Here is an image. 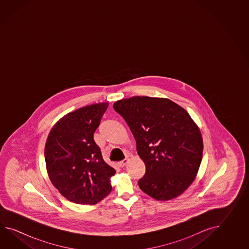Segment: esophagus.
<instances>
[{
	"instance_id": "esophagus-1",
	"label": "esophagus",
	"mask_w": 249,
	"mask_h": 249,
	"mask_svg": "<svg viewBox=\"0 0 249 249\" xmlns=\"http://www.w3.org/2000/svg\"><path fill=\"white\" fill-rule=\"evenodd\" d=\"M128 162H129V159H124V160H122V161H120V162L118 163V166H119V167H124V165H125V164H126L127 163H128Z\"/></svg>"
}]
</instances>
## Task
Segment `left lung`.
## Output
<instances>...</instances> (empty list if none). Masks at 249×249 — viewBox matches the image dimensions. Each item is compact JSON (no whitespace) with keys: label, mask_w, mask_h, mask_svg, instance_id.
I'll return each instance as SVG.
<instances>
[{"label":"left lung","mask_w":249,"mask_h":249,"mask_svg":"<svg viewBox=\"0 0 249 249\" xmlns=\"http://www.w3.org/2000/svg\"><path fill=\"white\" fill-rule=\"evenodd\" d=\"M113 107L130 127L146 165L140 189L159 201L181 195L196 179L204 148L189 113L168 99L148 96L123 99Z\"/></svg>","instance_id":"left-lung-1"}]
</instances>
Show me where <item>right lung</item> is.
<instances>
[{
	"label": "right lung",
	"mask_w": 249,
	"mask_h": 249,
	"mask_svg": "<svg viewBox=\"0 0 249 249\" xmlns=\"http://www.w3.org/2000/svg\"><path fill=\"white\" fill-rule=\"evenodd\" d=\"M108 107L91 104L61 117L49 132L44 157L48 176L68 200L95 205L112 190L116 170L107 164L93 133Z\"/></svg>",
	"instance_id": "1"
}]
</instances>
